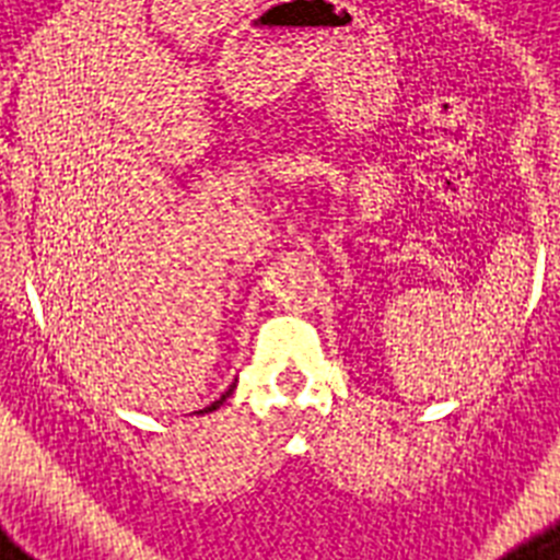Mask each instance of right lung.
<instances>
[{
  "instance_id": "right-lung-1",
  "label": "right lung",
  "mask_w": 560,
  "mask_h": 560,
  "mask_svg": "<svg viewBox=\"0 0 560 560\" xmlns=\"http://www.w3.org/2000/svg\"><path fill=\"white\" fill-rule=\"evenodd\" d=\"M232 389H235V386H229V389H226V392H223V395H220V398H218V400H214V404H211V407L200 409V412H197V416H202V412H211V409H218V407H220V404H223V400H226V398H229V395H232Z\"/></svg>"
}]
</instances>
